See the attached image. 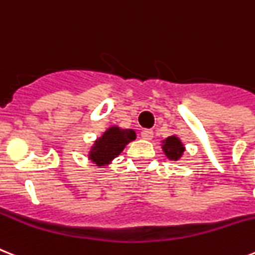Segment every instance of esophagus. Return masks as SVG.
<instances>
[{
    "instance_id": "obj_1",
    "label": "esophagus",
    "mask_w": 255,
    "mask_h": 255,
    "mask_svg": "<svg viewBox=\"0 0 255 255\" xmlns=\"http://www.w3.org/2000/svg\"><path fill=\"white\" fill-rule=\"evenodd\" d=\"M141 137L144 138V140H152V138H153V131H152V129H142Z\"/></svg>"
}]
</instances>
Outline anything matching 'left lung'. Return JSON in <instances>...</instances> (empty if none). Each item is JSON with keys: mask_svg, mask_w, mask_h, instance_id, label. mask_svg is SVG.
<instances>
[{"mask_svg": "<svg viewBox=\"0 0 255 255\" xmlns=\"http://www.w3.org/2000/svg\"><path fill=\"white\" fill-rule=\"evenodd\" d=\"M162 150L170 161H179L185 152V145L181 141V138L173 134L162 140Z\"/></svg>", "mask_w": 255, "mask_h": 255, "instance_id": "1", "label": "left lung"}]
</instances>
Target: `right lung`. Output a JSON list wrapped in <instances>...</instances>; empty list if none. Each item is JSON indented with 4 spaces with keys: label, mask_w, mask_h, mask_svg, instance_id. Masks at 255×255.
<instances>
[{
    "label": "right lung",
    "mask_w": 255,
    "mask_h": 255,
    "mask_svg": "<svg viewBox=\"0 0 255 255\" xmlns=\"http://www.w3.org/2000/svg\"><path fill=\"white\" fill-rule=\"evenodd\" d=\"M136 132L133 129H123L118 126L109 127L92 145L88 156L89 160L97 166L109 165L115 157L123 152L128 142L133 141Z\"/></svg>",
    "instance_id": "right-lung-1"
}]
</instances>
